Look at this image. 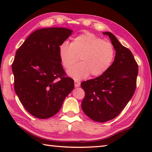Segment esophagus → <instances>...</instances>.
Returning a JSON list of instances; mask_svg holds the SVG:
<instances>
[{"instance_id": "esophagus-1", "label": "esophagus", "mask_w": 152, "mask_h": 152, "mask_svg": "<svg viewBox=\"0 0 152 152\" xmlns=\"http://www.w3.org/2000/svg\"><path fill=\"white\" fill-rule=\"evenodd\" d=\"M74 86H75V88H78L80 86V82L78 80H75L74 81Z\"/></svg>"}]
</instances>
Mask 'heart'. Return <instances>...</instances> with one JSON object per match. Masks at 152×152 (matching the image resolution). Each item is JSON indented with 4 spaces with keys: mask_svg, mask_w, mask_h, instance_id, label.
Listing matches in <instances>:
<instances>
[{
    "mask_svg": "<svg viewBox=\"0 0 152 152\" xmlns=\"http://www.w3.org/2000/svg\"><path fill=\"white\" fill-rule=\"evenodd\" d=\"M59 57L63 66L72 67L80 59L82 62L68 71L73 78L80 80L89 76H101L107 71L115 57L113 45L91 33L76 37L69 44L64 42L59 47Z\"/></svg>",
    "mask_w": 152,
    "mask_h": 152,
    "instance_id": "1",
    "label": "heart"
}]
</instances>
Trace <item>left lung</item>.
<instances>
[{
  "instance_id": "left-lung-1",
  "label": "left lung",
  "mask_w": 152,
  "mask_h": 152,
  "mask_svg": "<svg viewBox=\"0 0 152 152\" xmlns=\"http://www.w3.org/2000/svg\"><path fill=\"white\" fill-rule=\"evenodd\" d=\"M104 34L109 37L115 50L114 61L105 73L81 83L86 93L82 108L96 122L108 121L120 114L135 91L138 72L131 51L112 33Z\"/></svg>"
}]
</instances>
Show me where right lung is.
<instances>
[{
  "label": "right lung",
  "mask_w": 152,
  "mask_h": 152,
  "mask_svg": "<svg viewBox=\"0 0 152 152\" xmlns=\"http://www.w3.org/2000/svg\"><path fill=\"white\" fill-rule=\"evenodd\" d=\"M72 33L62 27L38 29L16 51L12 66L15 91L26 110L37 118L56 114L74 88L59 57L60 46Z\"/></svg>",
  "instance_id": "obj_1"
}]
</instances>
